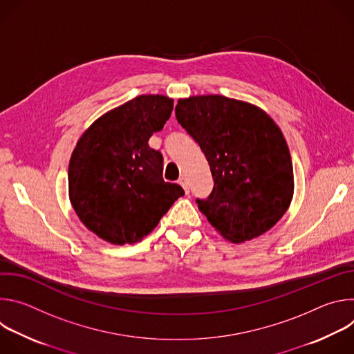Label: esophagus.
Segmentation results:
<instances>
[{"mask_svg": "<svg viewBox=\"0 0 354 354\" xmlns=\"http://www.w3.org/2000/svg\"><path fill=\"white\" fill-rule=\"evenodd\" d=\"M178 183L185 189V193L187 194L189 193V185H187V180H186V178H179V180H178Z\"/></svg>", "mask_w": 354, "mask_h": 354, "instance_id": "1", "label": "esophagus"}]
</instances>
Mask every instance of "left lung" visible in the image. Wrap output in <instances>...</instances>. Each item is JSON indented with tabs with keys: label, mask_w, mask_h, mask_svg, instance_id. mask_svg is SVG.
<instances>
[{
	"label": "left lung",
	"mask_w": 354,
	"mask_h": 354,
	"mask_svg": "<svg viewBox=\"0 0 354 354\" xmlns=\"http://www.w3.org/2000/svg\"><path fill=\"white\" fill-rule=\"evenodd\" d=\"M179 124L200 145L214 186L198 210L228 241L269 231L287 212L294 175L286 138L261 108L223 95L179 99Z\"/></svg>",
	"instance_id": "1"
}]
</instances>
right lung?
<instances>
[{
	"label": "right lung",
	"mask_w": 354,
	"mask_h": 354,
	"mask_svg": "<svg viewBox=\"0 0 354 354\" xmlns=\"http://www.w3.org/2000/svg\"><path fill=\"white\" fill-rule=\"evenodd\" d=\"M172 109L168 96L140 95L96 119L78 140L68 165L70 201L104 241H141L185 194L164 180L162 154L148 145Z\"/></svg>",
	"instance_id": "obj_1"
}]
</instances>
